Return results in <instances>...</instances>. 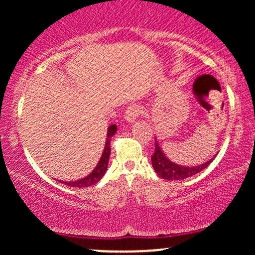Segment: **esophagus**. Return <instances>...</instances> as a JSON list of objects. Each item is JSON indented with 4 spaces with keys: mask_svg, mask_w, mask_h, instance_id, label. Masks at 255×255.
<instances>
[{
    "mask_svg": "<svg viewBox=\"0 0 255 255\" xmlns=\"http://www.w3.org/2000/svg\"><path fill=\"white\" fill-rule=\"evenodd\" d=\"M141 113H142V110H141V108L139 107V105H136V104L129 105V107H128L125 111L126 121L134 122L137 118H139L140 115H141Z\"/></svg>",
    "mask_w": 255,
    "mask_h": 255,
    "instance_id": "34e87169",
    "label": "esophagus"
}]
</instances>
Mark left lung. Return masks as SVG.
Segmentation results:
<instances>
[{
	"mask_svg": "<svg viewBox=\"0 0 255 255\" xmlns=\"http://www.w3.org/2000/svg\"><path fill=\"white\" fill-rule=\"evenodd\" d=\"M212 159L207 160L205 164H200L199 166H192V168H189V166L177 165L165 157V154L163 153L162 150H160L157 141L156 146H154V152L151 157L152 166H153L154 171H156L160 177L168 181L184 180V178L187 177H191L193 175L200 172L203 169L206 168V166H209L210 163L212 162Z\"/></svg>",
	"mask_w": 255,
	"mask_h": 255,
	"instance_id": "obj_1",
	"label": "left lung"
}]
</instances>
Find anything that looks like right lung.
Here are the masks:
<instances>
[{
	"mask_svg": "<svg viewBox=\"0 0 255 255\" xmlns=\"http://www.w3.org/2000/svg\"><path fill=\"white\" fill-rule=\"evenodd\" d=\"M116 130H118V127L116 125H111L108 129V135H107V141H105V147H104V152L102 154L101 160L98 162L97 166L93 169V171L91 172L90 175H87L86 177L81 178V180L74 181V182H61L67 184V186L71 187H78V188H85V187H90L93 186L101 180L102 177L104 176V174L107 172L108 169V163H109V157H110V140L111 136L115 135Z\"/></svg>",
	"mask_w": 255,
	"mask_h": 255,
	"instance_id": "add662e5",
	"label": "right lung"
}]
</instances>
